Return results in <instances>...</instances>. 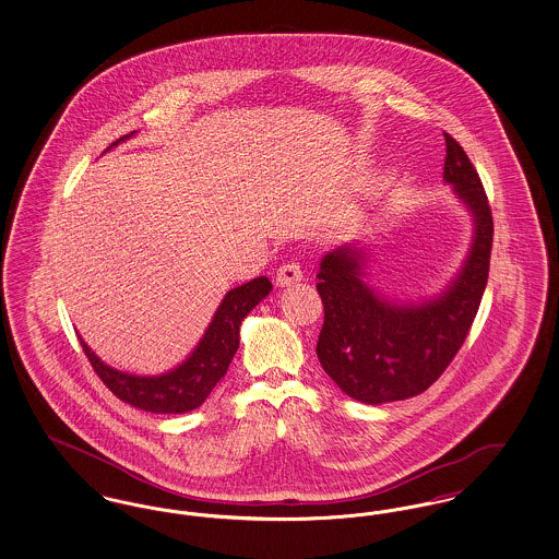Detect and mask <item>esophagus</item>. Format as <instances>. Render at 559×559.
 I'll use <instances>...</instances> for the list:
<instances>
[{
  "label": "esophagus",
  "instance_id": "obj_1",
  "mask_svg": "<svg viewBox=\"0 0 559 559\" xmlns=\"http://www.w3.org/2000/svg\"><path fill=\"white\" fill-rule=\"evenodd\" d=\"M304 281V272L299 264L295 262H287L283 266L276 270V285L278 287H292L295 283H301Z\"/></svg>",
  "mask_w": 559,
  "mask_h": 559
}]
</instances>
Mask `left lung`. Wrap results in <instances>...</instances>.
I'll return each mask as SVG.
<instances>
[{"label":"left lung","mask_w":559,"mask_h":559,"mask_svg":"<svg viewBox=\"0 0 559 559\" xmlns=\"http://www.w3.org/2000/svg\"><path fill=\"white\" fill-rule=\"evenodd\" d=\"M444 182L474 217L472 249L451 285L421 304H396L365 283V251L342 245L329 251L317 274L324 322L320 365L349 399L367 404L426 392L447 371L478 314L486 289L492 215L478 171L463 146L444 132Z\"/></svg>","instance_id":"8db88e82"}]
</instances>
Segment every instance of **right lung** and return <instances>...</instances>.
I'll return each mask as SVG.
<instances>
[{
	"label": "right lung",
	"mask_w": 559,
	"mask_h": 559,
	"mask_svg": "<svg viewBox=\"0 0 559 559\" xmlns=\"http://www.w3.org/2000/svg\"><path fill=\"white\" fill-rule=\"evenodd\" d=\"M130 135L133 132L119 138L108 148L117 146ZM270 289L272 283L267 276H258L226 293L199 346L190 352L182 365L163 374L140 377L117 371L105 365L81 340V335L80 344L96 374L117 399L148 413H188L207 400L215 383L228 371L239 349L240 322L266 297Z\"/></svg>",
	"instance_id": "add662e5"
}]
</instances>
